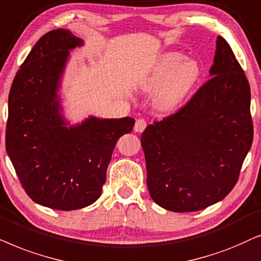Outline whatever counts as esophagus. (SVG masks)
Segmentation results:
<instances>
[{
  "mask_svg": "<svg viewBox=\"0 0 261 261\" xmlns=\"http://www.w3.org/2000/svg\"><path fill=\"white\" fill-rule=\"evenodd\" d=\"M147 127V121L144 119H137L136 123H135V131L136 133H143L144 128Z\"/></svg>",
  "mask_w": 261,
  "mask_h": 261,
  "instance_id": "34e87169",
  "label": "esophagus"
}]
</instances>
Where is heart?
<instances>
[{"label": "heart", "mask_w": 261, "mask_h": 261, "mask_svg": "<svg viewBox=\"0 0 261 261\" xmlns=\"http://www.w3.org/2000/svg\"><path fill=\"white\" fill-rule=\"evenodd\" d=\"M200 77L201 68L197 61L185 60L179 52H168L152 65L142 87L147 92H156L159 109L171 111L192 94Z\"/></svg>", "instance_id": "obj_1"}]
</instances>
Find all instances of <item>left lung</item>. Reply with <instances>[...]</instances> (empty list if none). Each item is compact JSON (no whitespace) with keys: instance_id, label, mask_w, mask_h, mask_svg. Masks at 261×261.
<instances>
[{"instance_id":"1","label":"left lung","mask_w":261,"mask_h":261,"mask_svg":"<svg viewBox=\"0 0 261 261\" xmlns=\"http://www.w3.org/2000/svg\"><path fill=\"white\" fill-rule=\"evenodd\" d=\"M209 74L181 110L148 125L141 137L151 199L174 213L227 197L252 147L251 88L222 37Z\"/></svg>"}]
</instances>
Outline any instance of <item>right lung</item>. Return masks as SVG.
Listing matches in <instances>:
<instances>
[{"label": "right lung", "mask_w": 261, "mask_h": 261, "mask_svg": "<svg viewBox=\"0 0 261 261\" xmlns=\"http://www.w3.org/2000/svg\"><path fill=\"white\" fill-rule=\"evenodd\" d=\"M83 40L69 30L44 34L23 61L10 87L6 149L17 178L37 204L77 210L101 196L117 141L135 119L89 117L69 124L58 89L70 50Z\"/></svg>", "instance_id": "1"}]
</instances>
